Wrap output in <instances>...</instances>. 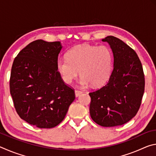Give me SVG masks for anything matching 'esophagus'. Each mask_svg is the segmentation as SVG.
<instances>
[{"label": "esophagus", "mask_w": 156, "mask_h": 156, "mask_svg": "<svg viewBox=\"0 0 156 156\" xmlns=\"http://www.w3.org/2000/svg\"><path fill=\"white\" fill-rule=\"evenodd\" d=\"M83 94V91H80V90H75V95H76V97H78L80 96V94Z\"/></svg>", "instance_id": "1"}]
</instances>
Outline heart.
I'll use <instances>...</instances> for the list:
<instances>
[{"mask_svg": "<svg viewBox=\"0 0 156 156\" xmlns=\"http://www.w3.org/2000/svg\"><path fill=\"white\" fill-rule=\"evenodd\" d=\"M112 54L106 46L84 44L73 47L66 54V59L56 62V69L63 82L69 84L78 74L81 85L101 86L109 78L112 69Z\"/></svg>", "mask_w": 156, "mask_h": 156, "instance_id": "obj_1", "label": "heart"}]
</instances>
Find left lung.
I'll list each match as a JSON object with an SVG mask.
<instances>
[{"mask_svg":"<svg viewBox=\"0 0 156 156\" xmlns=\"http://www.w3.org/2000/svg\"><path fill=\"white\" fill-rule=\"evenodd\" d=\"M112 49L113 69L109 80L89 93L91 118L106 127L124 125L138 113L144 91L142 63L133 49L116 37L102 39Z\"/></svg>","mask_w":156,"mask_h":156,"instance_id":"1","label":"left lung"}]
</instances>
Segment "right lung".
Returning a JSON list of instances; mask_svg holds the SVG:
<instances>
[{"instance_id":"obj_1","label":"right lung","mask_w":156,"mask_h":156,"mask_svg":"<svg viewBox=\"0 0 156 156\" xmlns=\"http://www.w3.org/2000/svg\"><path fill=\"white\" fill-rule=\"evenodd\" d=\"M62 47L59 41H33L13 62L9 87L16 111L21 119L38 128L59 125L75 99L74 90L56 69Z\"/></svg>"}]
</instances>
